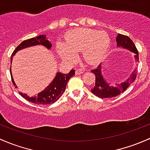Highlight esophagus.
I'll list each match as a JSON object with an SVG mask.
<instances>
[{"label": "esophagus", "mask_w": 150, "mask_h": 150, "mask_svg": "<svg viewBox=\"0 0 150 150\" xmlns=\"http://www.w3.org/2000/svg\"><path fill=\"white\" fill-rule=\"evenodd\" d=\"M83 70H80V69H79V70H77L76 71H75V75H80V74H82V73H83Z\"/></svg>", "instance_id": "esophagus-1"}]
</instances>
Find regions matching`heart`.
<instances>
[{
	"label": "heart",
	"mask_w": 150,
	"mask_h": 150,
	"mask_svg": "<svg viewBox=\"0 0 150 150\" xmlns=\"http://www.w3.org/2000/svg\"><path fill=\"white\" fill-rule=\"evenodd\" d=\"M110 45V38L105 31L86 28L70 31L64 38V44L58 43L57 52L67 62L75 60L77 53L82 51L85 60L96 64L103 59Z\"/></svg>",
	"instance_id": "obj_1"
}]
</instances>
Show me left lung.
Segmentation results:
<instances>
[{
    "label": "left lung",
    "instance_id": "8db88e82",
    "mask_svg": "<svg viewBox=\"0 0 150 150\" xmlns=\"http://www.w3.org/2000/svg\"><path fill=\"white\" fill-rule=\"evenodd\" d=\"M116 45L117 47L128 50L134 53V57L136 60L139 61V52L135 47L134 44L132 42V39L129 37L123 34H119L116 38ZM102 65L99 64L97 68L91 70L96 75V83L93 88L91 90V92L97 97L101 98H113L119 95L121 93L124 92L127 88L134 83L137 78V70H135L134 72H132L130 75V77L121 83H116L114 86H111V83H108L105 80L104 77L102 75L101 72Z\"/></svg>",
    "mask_w": 150,
    "mask_h": 150
}]
</instances>
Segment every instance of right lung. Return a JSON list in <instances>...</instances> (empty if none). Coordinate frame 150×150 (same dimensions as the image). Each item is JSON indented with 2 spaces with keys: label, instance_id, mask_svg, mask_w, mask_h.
<instances>
[{
  "label": "right lung",
  "instance_id": "add662e5",
  "mask_svg": "<svg viewBox=\"0 0 150 150\" xmlns=\"http://www.w3.org/2000/svg\"><path fill=\"white\" fill-rule=\"evenodd\" d=\"M37 45L45 46L48 50H50L52 48V45L48 40V38H47L46 35H43V34L38 36L37 37L26 39V40L22 42L13 51L11 55V64L12 63L13 57H14V55L16 54L17 52L20 51L23 49L27 48V47L37 46ZM10 72L13 83L15 86V88H16V85L15 82L13 79L11 69L10 70ZM73 75H75V70H71L68 74L57 72L54 78L50 83V84L47 87L45 88L44 91L39 93L37 96L30 97V96H27L26 93H23L21 92H19V93L22 97L33 103L42 104V105H47V104L53 103L56 102L61 97V96L62 95V93L65 91L67 82L70 79L71 77H72Z\"/></svg>",
  "mask_w": 150,
  "mask_h": 150
}]
</instances>
